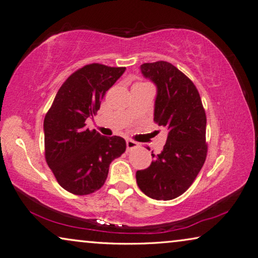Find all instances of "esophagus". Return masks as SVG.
I'll use <instances>...</instances> for the list:
<instances>
[{
	"instance_id": "esophagus-1",
	"label": "esophagus",
	"mask_w": 258,
	"mask_h": 258,
	"mask_svg": "<svg viewBox=\"0 0 258 258\" xmlns=\"http://www.w3.org/2000/svg\"><path fill=\"white\" fill-rule=\"evenodd\" d=\"M138 146H139V144L136 143V142H134V141H132V140L126 141V148H127V151L138 148Z\"/></svg>"
}]
</instances>
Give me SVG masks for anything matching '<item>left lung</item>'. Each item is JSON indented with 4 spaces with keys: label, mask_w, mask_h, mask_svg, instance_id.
<instances>
[{
    "label": "left lung",
    "mask_w": 258,
    "mask_h": 258,
    "mask_svg": "<svg viewBox=\"0 0 258 258\" xmlns=\"http://www.w3.org/2000/svg\"><path fill=\"white\" fill-rule=\"evenodd\" d=\"M141 72L158 89L154 122L168 138L149 168L136 172V182L150 198L171 200L189 189L206 161V112L195 84L172 63H143Z\"/></svg>",
    "instance_id": "left-lung-1"
}]
</instances>
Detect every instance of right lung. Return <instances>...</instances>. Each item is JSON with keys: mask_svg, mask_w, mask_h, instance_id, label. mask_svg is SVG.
I'll list each match as a JSON object with an SVG mask.
<instances>
[{"mask_svg": "<svg viewBox=\"0 0 258 258\" xmlns=\"http://www.w3.org/2000/svg\"><path fill=\"white\" fill-rule=\"evenodd\" d=\"M125 67L86 64L67 78L45 114L44 155L58 183L68 192L86 196L102 188L109 164L126 150L119 136L86 128L100 100L125 72Z\"/></svg>", "mask_w": 258, "mask_h": 258, "instance_id": "right-lung-1", "label": "right lung"}]
</instances>
